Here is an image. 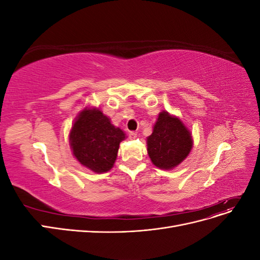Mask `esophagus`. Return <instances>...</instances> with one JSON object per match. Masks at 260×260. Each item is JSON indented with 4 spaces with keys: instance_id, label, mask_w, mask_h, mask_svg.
Returning <instances> with one entry per match:
<instances>
[{
    "instance_id": "34e87169",
    "label": "esophagus",
    "mask_w": 260,
    "mask_h": 260,
    "mask_svg": "<svg viewBox=\"0 0 260 260\" xmlns=\"http://www.w3.org/2000/svg\"><path fill=\"white\" fill-rule=\"evenodd\" d=\"M138 136V132L137 131H130L129 132V138L130 139H136Z\"/></svg>"
}]
</instances>
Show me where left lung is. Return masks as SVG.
Masks as SVG:
<instances>
[{
  "label": "left lung",
  "instance_id": "8db88e82",
  "mask_svg": "<svg viewBox=\"0 0 260 260\" xmlns=\"http://www.w3.org/2000/svg\"><path fill=\"white\" fill-rule=\"evenodd\" d=\"M193 146L191 132L178 117L161 112L147 138V153L156 167L172 169L182 162Z\"/></svg>",
  "mask_w": 260,
  "mask_h": 260
}]
</instances>
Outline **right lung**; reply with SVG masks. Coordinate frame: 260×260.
<instances>
[{
  "mask_svg": "<svg viewBox=\"0 0 260 260\" xmlns=\"http://www.w3.org/2000/svg\"><path fill=\"white\" fill-rule=\"evenodd\" d=\"M124 139V132L98 108H84L69 133L70 147L77 160L98 174L113 168Z\"/></svg>",
  "mask_w": 260,
  "mask_h": 260,
  "instance_id": "obj_1",
  "label": "right lung"
}]
</instances>
